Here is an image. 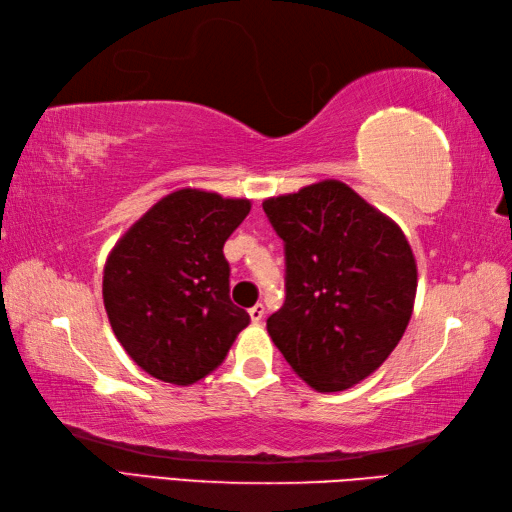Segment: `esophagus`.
Here are the masks:
<instances>
[{"mask_svg":"<svg viewBox=\"0 0 512 512\" xmlns=\"http://www.w3.org/2000/svg\"><path fill=\"white\" fill-rule=\"evenodd\" d=\"M264 313H266V308H264V304H255L253 308H248V315H250V319H253V324H259L264 319Z\"/></svg>","mask_w":512,"mask_h":512,"instance_id":"esophagus-1","label":"esophagus"}]
</instances>
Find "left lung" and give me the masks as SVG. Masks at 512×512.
<instances>
[{
  "label": "left lung",
  "mask_w": 512,
  "mask_h": 512,
  "mask_svg": "<svg viewBox=\"0 0 512 512\" xmlns=\"http://www.w3.org/2000/svg\"><path fill=\"white\" fill-rule=\"evenodd\" d=\"M262 206L286 253V299L266 319L270 339L319 393L359 384L413 315L417 264L406 235L337 179Z\"/></svg>",
  "instance_id": "8db88e82"
}]
</instances>
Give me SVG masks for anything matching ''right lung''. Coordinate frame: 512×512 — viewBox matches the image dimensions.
<instances>
[{
  "label": "right lung",
  "instance_id": "obj_1",
  "mask_svg": "<svg viewBox=\"0 0 512 512\" xmlns=\"http://www.w3.org/2000/svg\"><path fill=\"white\" fill-rule=\"evenodd\" d=\"M248 199L175 190L130 226L104 266V306L133 362L162 382L190 386L224 362L248 326L230 302L226 239Z\"/></svg>",
  "mask_w": 512,
  "mask_h": 512
}]
</instances>
